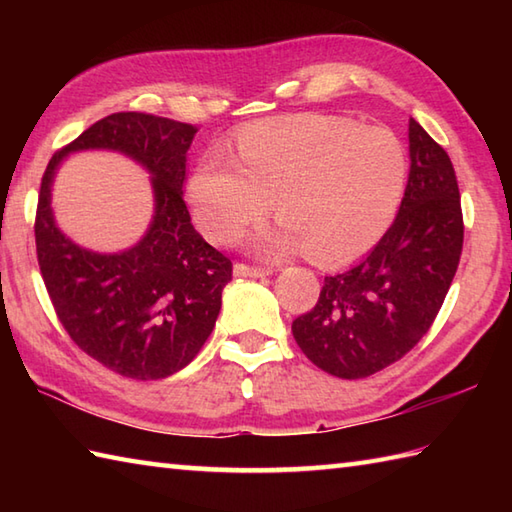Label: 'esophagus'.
Instances as JSON below:
<instances>
[{
	"mask_svg": "<svg viewBox=\"0 0 512 512\" xmlns=\"http://www.w3.org/2000/svg\"><path fill=\"white\" fill-rule=\"evenodd\" d=\"M233 270H235L237 277H266V275L273 273V270H270V268H264V266H250V264H244V262H237V264L233 266Z\"/></svg>",
	"mask_w": 512,
	"mask_h": 512,
	"instance_id": "1",
	"label": "esophagus"
}]
</instances>
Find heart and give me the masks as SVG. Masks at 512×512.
<instances>
[{"label": "heart", "mask_w": 512, "mask_h": 512, "mask_svg": "<svg viewBox=\"0 0 512 512\" xmlns=\"http://www.w3.org/2000/svg\"><path fill=\"white\" fill-rule=\"evenodd\" d=\"M237 165L222 154L198 162L187 182L195 222L215 242H233L273 200L279 228L264 246L301 248L317 264L372 248L394 222L409 158L396 134L339 116L275 118L237 138Z\"/></svg>", "instance_id": "b5f03b06"}]
</instances>
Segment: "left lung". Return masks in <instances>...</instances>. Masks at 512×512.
I'll return each instance as SVG.
<instances>
[{
  "instance_id": "left-lung-1",
  "label": "left lung",
  "mask_w": 512,
  "mask_h": 512,
  "mask_svg": "<svg viewBox=\"0 0 512 512\" xmlns=\"http://www.w3.org/2000/svg\"><path fill=\"white\" fill-rule=\"evenodd\" d=\"M409 180L394 224L361 264L323 279L292 321L301 352L336 378H367L418 345L460 264L464 220L451 158L409 121Z\"/></svg>"
}]
</instances>
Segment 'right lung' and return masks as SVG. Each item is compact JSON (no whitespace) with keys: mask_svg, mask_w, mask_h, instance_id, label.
I'll use <instances>...</instances> for the list:
<instances>
[{"mask_svg":"<svg viewBox=\"0 0 512 512\" xmlns=\"http://www.w3.org/2000/svg\"><path fill=\"white\" fill-rule=\"evenodd\" d=\"M198 127L143 112H116L59 149L41 178L35 242L52 308L81 350L112 372L158 380L187 367L213 332L231 259L195 231L182 184ZM114 148L155 176L157 215L125 254L99 256L53 224L49 184L70 150Z\"/></svg>","mask_w":512,"mask_h":512,"instance_id":"obj_1","label":"right lung"}]
</instances>
